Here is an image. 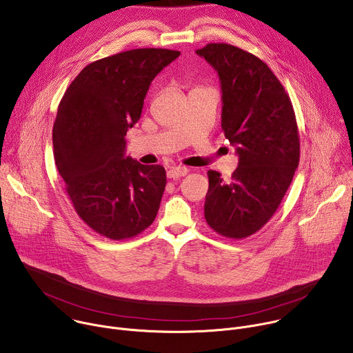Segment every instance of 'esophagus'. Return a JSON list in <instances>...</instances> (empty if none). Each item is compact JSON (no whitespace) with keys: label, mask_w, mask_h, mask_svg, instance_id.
Wrapping results in <instances>:
<instances>
[{"label":"esophagus","mask_w":353,"mask_h":353,"mask_svg":"<svg viewBox=\"0 0 353 353\" xmlns=\"http://www.w3.org/2000/svg\"><path fill=\"white\" fill-rule=\"evenodd\" d=\"M188 173V169L184 166H174L168 172V177L169 179H179V177H184Z\"/></svg>","instance_id":"1"}]
</instances>
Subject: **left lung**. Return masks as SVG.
I'll return each mask as SVG.
<instances>
[{
  "label": "left lung",
  "instance_id": "1",
  "mask_svg": "<svg viewBox=\"0 0 353 353\" xmlns=\"http://www.w3.org/2000/svg\"><path fill=\"white\" fill-rule=\"evenodd\" d=\"M222 85V131L236 145L239 166L225 183L208 170L205 221L228 239L259 232L276 212L300 159L294 110L270 67L243 48L208 43L196 50Z\"/></svg>",
  "mask_w": 353,
  "mask_h": 353
}]
</instances>
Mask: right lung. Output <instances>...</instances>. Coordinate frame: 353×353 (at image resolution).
Wrapping results in <instances>:
<instances>
[{"instance_id": "add662e5", "label": "right lung", "mask_w": 353, "mask_h": 353, "mask_svg": "<svg viewBox=\"0 0 353 353\" xmlns=\"http://www.w3.org/2000/svg\"><path fill=\"white\" fill-rule=\"evenodd\" d=\"M180 56L127 50L86 65L67 88L53 127L54 161L78 216L112 240L138 236L157 218L166 187L161 165L124 155L154 78Z\"/></svg>"}]
</instances>
